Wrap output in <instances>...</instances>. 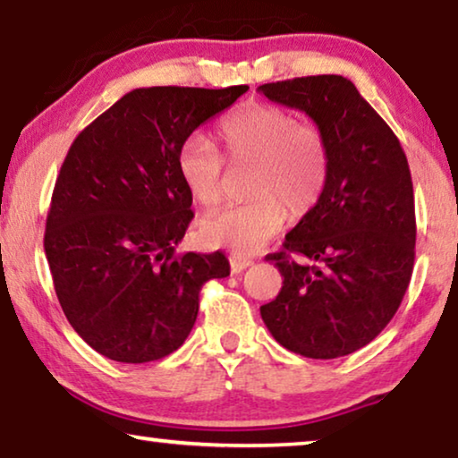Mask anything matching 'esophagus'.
Returning a JSON list of instances; mask_svg holds the SVG:
<instances>
[{"instance_id":"esophagus-1","label":"esophagus","mask_w":458,"mask_h":458,"mask_svg":"<svg viewBox=\"0 0 458 458\" xmlns=\"http://www.w3.org/2000/svg\"><path fill=\"white\" fill-rule=\"evenodd\" d=\"M251 264L253 259L247 258V255H233V258H230V267H233V272H242Z\"/></svg>"}]
</instances>
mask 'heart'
<instances>
[{
  "label": "heart",
  "instance_id": "obj_1",
  "mask_svg": "<svg viewBox=\"0 0 458 458\" xmlns=\"http://www.w3.org/2000/svg\"><path fill=\"white\" fill-rule=\"evenodd\" d=\"M219 150L192 133L178 150V174L200 207H216L225 194V165L247 169L245 205L209 213L199 222L200 241L234 253L258 251L286 222L318 207L328 180L325 136L297 123L284 108L253 102L222 121Z\"/></svg>",
  "mask_w": 458,
  "mask_h": 458
}]
</instances>
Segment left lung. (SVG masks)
Segmentation results:
<instances>
[{"label": "left lung", "instance_id": "left-lung-1", "mask_svg": "<svg viewBox=\"0 0 458 458\" xmlns=\"http://www.w3.org/2000/svg\"><path fill=\"white\" fill-rule=\"evenodd\" d=\"M258 91L306 113L328 148L318 207L266 258L283 289L259 308L261 318L289 352L347 356L387 327L411 283L417 222L406 155L350 79L297 77Z\"/></svg>", "mask_w": 458, "mask_h": 458}]
</instances>
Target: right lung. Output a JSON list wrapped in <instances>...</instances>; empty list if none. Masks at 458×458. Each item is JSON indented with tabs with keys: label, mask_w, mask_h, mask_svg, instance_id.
Wrapping results in <instances>:
<instances>
[{
	"label": "right lung",
	"mask_w": 458,
	"mask_h": 458,
	"mask_svg": "<svg viewBox=\"0 0 458 458\" xmlns=\"http://www.w3.org/2000/svg\"><path fill=\"white\" fill-rule=\"evenodd\" d=\"M247 89H133L71 144L44 249L66 320L102 356H169L192 331L200 286L230 274L222 251L175 255L194 217L178 150Z\"/></svg>",
	"instance_id": "right-lung-1"
}]
</instances>
